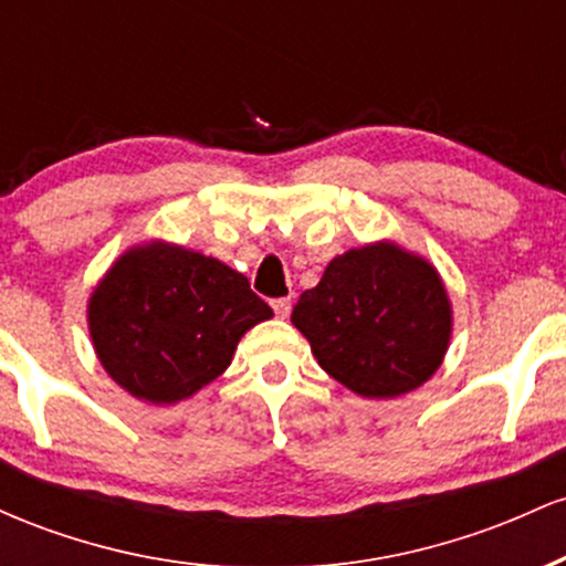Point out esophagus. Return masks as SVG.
<instances>
[{
	"label": "esophagus",
	"mask_w": 566,
	"mask_h": 566,
	"mask_svg": "<svg viewBox=\"0 0 566 566\" xmlns=\"http://www.w3.org/2000/svg\"><path fill=\"white\" fill-rule=\"evenodd\" d=\"M271 305H274L276 316H282V319H287V316H290V308H292V301H290V297H276V301H271Z\"/></svg>",
	"instance_id": "1"
}]
</instances>
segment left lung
I'll use <instances>...</instances> for the list:
<instances>
[{
  "label": "left lung",
  "mask_w": 566,
  "mask_h": 566,
  "mask_svg": "<svg viewBox=\"0 0 566 566\" xmlns=\"http://www.w3.org/2000/svg\"><path fill=\"white\" fill-rule=\"evenodd\" d=\"M290 319L324 373L365 399L423 386L452 337V303L439 271L391 239L333 258Z\"/></svg>",
  "instance_id": "8db88e82"
}]
</instances>
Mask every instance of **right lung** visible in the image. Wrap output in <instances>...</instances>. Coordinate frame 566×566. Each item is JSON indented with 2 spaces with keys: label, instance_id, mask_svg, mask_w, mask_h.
Instances as JSON below:
<instances>
[{
  "label": "right lung",
  "instance_id": "add662e5",
  "mask_svg": "<svg viewBox=\"0 0 566 566\" xmlns=\"http://www.w3.org/2000/svg\"><path fill=\"white\" fill-rule=\"evenodd\" d=\"M271 316L244 274L161 239L122 252L87 301L97 361L151 405L191 399L226 373L247 329Z\"/></svg>",
  "mask_w": 566,
  "mask_h": 566
}]
</instances>
